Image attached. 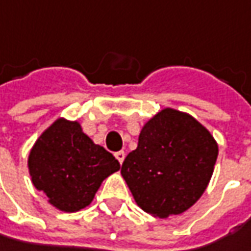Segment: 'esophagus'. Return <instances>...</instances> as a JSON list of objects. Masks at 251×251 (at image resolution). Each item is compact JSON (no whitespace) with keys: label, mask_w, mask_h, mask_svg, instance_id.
I'll use <instances>...</instances> for the list:
<instances>
[{"label":"esophagus","mask_w":251,"mask_h":251,"mask_svg":"<svg viewBox=\"0 0 251 251\" xmlns=\"http://www.w3.org/2000/svg\"><path fill=\"white\" fill-rule=\"evenodd\" d=\"M115 157H116V160L122 164V163H124V160H125V151H124V150L116 151V153H115Z\"/></svg>","instance_id":"obj_1"}]
</instances>
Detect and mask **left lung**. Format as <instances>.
Returning a JSON list of instances; mask_svg holds the SVG:
<instances>
[{
  "mask_svg": "<svg viewBox=\"0 0 251 251\" xmlns=\"http://www.w3.org/2000/svg\"><path fill=\"white\" fill-rule=\"evenodd\" d=\"M216 158L218 143L209 130L191 115L166 108L142 127L121 174L145 212L167 218L201 198Z\"/></svg>",
  "mask_w": 251,
  "mask_h": 251,
  "instance_id": "1",
  "label": "left lung"
}]
</instances>
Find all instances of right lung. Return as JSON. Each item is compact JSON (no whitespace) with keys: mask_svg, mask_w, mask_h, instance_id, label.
<instances>
[{"mask_svg":"<svg viewBox=\"0 0 251 251\" xmlns=\"http://www.w3.org/2000/svg\"><path fill=\"white\" fill-rule=\"evenodd\" d=\"M27 167L35 188L54 208L75 212L91 203L102 181L121 164L95 145L78 122L59 118L33 145Z\"/></svg>","mask_w":251,"mask_h":251,"instance_id":"obj_1","label":"right lung"}]
</instances>
